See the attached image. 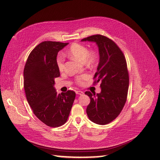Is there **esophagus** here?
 I'll return each mask as SVG.
<instances>
[{
    "mask_svg": "<svg viewBox=\"0 0 160 160\" xmlns=\"http://www.w3.org/2000/svg\"><path fill=\"white\" fill-rule=\"evenodd\" d=\"M76 93L77 94V95H83V94H84V92L82 91H76Z\"/></svg>",
    "mask_w": 160,
    "mask_h": 160,
    "instance_id": "esophagus-1",
    "label": "esophagus"
}]
</instances>
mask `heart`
Returning a JSON list of instances; mask_svg holds the SVG:
<instances>
[{"label": "heart", "mask_w": 160, "mask_h": 160, "mask_svg": "<svg viewBox=\"0 0 160 160\" xmlns=\"http://www.w3.org/2000/svg\"><path fill=\"white\" fill-rule=\"evenodd\" d=\"M68 55L73 59L84 61V63L88 65H94L97 60V54L93 51L88 52L87 48L84 45L80 44H73L68 51ZM57 65L60 72H63L65 65L63 62V58L61 55L58 56L57 59ZM88 78L87 74H83L77 78V82L82 84L84 80Z\"/></svg>", "instance_id": "obj_1"}]
</instances>
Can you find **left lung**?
<instances>
[{"label":"left lung","mask_w":160,"mask_h":160,"mask_svg":"<svg viewBox=\"0 0 160 160\" xmlns=\"http://www.w3.org/2000/svg\"><path fill=\"white\" fill-rule=\"evenodd\" d=\"M96 43L99 62L94 78L101 82L99 93L87 91L91 102L87 106L89 120L100 125L109 124L120 113L126 101L129 76L125 57L116 44L104 36L93 35L81 42Z\"/></svg>","instance_id":"left-lung-1"}]
</instances>
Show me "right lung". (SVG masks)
<instances>
[{"instance_id":"add662e5","label":"right lung","mask_w":160,"mask_h":160,"mask_svg":"<svg viewBox=\"0 0 160 160\" xmlns=\"http://www.w3.org/2000/svg\"><path fill=\"white\" fill-rule=\"evenodd\" d=\"M68 44L52 41L40 43L28 56L23 70L28 103L41 122L53 128L66 122L76 97L72 91L57 94L54 87V79L60 76L57 56Z\"/></svg>"}]
</instances>
